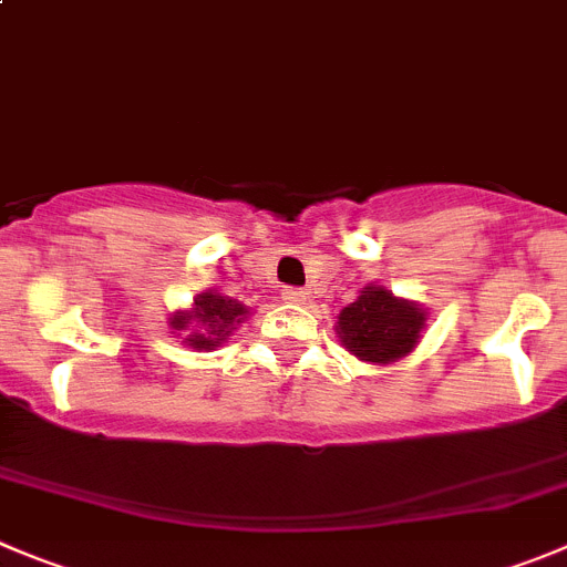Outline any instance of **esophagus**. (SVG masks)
<instances>
[{"mask_svg": "<svg viewBox=\"0 0 567 567\" xmlns=\"http://www.w3.org/2000/svg\"><path fill=\"white\" fill-rule=\"evenodd\" d=\"M282 299L290 301V305H305V299H308V296H305V290H299V288H285Z\"/></svg>", "mask_w": 567, "mask_h": 567, "instance_id": "1", "label": "esophagus"}]
</instances>
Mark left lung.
<instances>
[{
	"mask_svg": "<svg viewBox=\"0 0 567 567\" xmlns=\"http://www.w3.org/2000/svg\"><path fill=\"white\" fill-rule=\"evenodd\" d=\"M425 324L427 310L420 301L369 282L358 290V299L338 313L336 336L349 355L383 367L414 352Z\"/></svg>",
	"mask_w": 567,
	"mask_h": 567,
	"instance_id": "left-lung-1",
	"label": "left lung"
}]
</instances>
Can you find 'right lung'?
I'll use <instances>...</instances> for the list:
<instances>
[{
  "mask_svg": "<svg viewBox=\"0 0 567 567\" xmlns=\"http://www.w3.org/2000/svg\"><path fill=\"white\" fill-rule=\"evenodd\" d=\"M248 319V308L231 296L218 290H204L193 299V305L176 310L167 319V327L176 338H182L184 347L195 352H209L226 343V338Z\"/></svg>",
  "mask_w": 567,
  "mask_h": 567,
  "instance_id": "1",
  "label": "right lung"
}]
</instances>
